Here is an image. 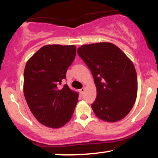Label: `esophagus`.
<instances>
[{
    "instance_id": "esophagus-1",
    "label": "esophagus",
    "mask_w": 158,
    "mask_h": 158,
    "mask_svg": "<svg viewBox=\"0 0 158 158\" xmlns=\"http://www.w3.org/2000/svg\"><path fill=\"white\" fill-rule=\"evenodd\" d=\"M79 91H80V94H82L85 92V88H81V89L79 90Z\"/></svg>"
}]
</instances>
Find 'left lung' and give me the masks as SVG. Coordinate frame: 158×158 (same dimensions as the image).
<instances>
[{
  "mask_svg": "<svg viewBox=\"0 0 158 158\" xmlns=\"http://www.w3.org/2000/svg\"><path fill=\"white\" fill-rule=\"evenodd\" d=\"M78 55L91 71L97 98L91 104L94 114L106 122L124 118L135 104L137 78L131 61L111 43L85 44Z\"/></svg>",
  "mask_w": 158,
  "mask_h": 158,
  "instance_id": "8db88e82",
  "label": "left lung"
}]
</instances>
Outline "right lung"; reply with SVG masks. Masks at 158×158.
Segmentation results:
<instances>
[{"instance_id": "right-lung-1", "label": "right lung", "mask_w": 158, "mask_h": 158, "mask_svg": "<svg viewBox=\"0 0 158 158\" xmlns=\"http://www.w3.org/2000/svg\"><path fill=\"white\" fill-rule=\"evenodd\" d=\"M76 56V47L45 45L29 59L23 73V94L41 124L58 128L71 119L79 93L61 81Z\"/></svg>"}]
</instances>
